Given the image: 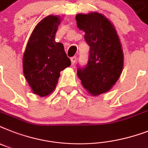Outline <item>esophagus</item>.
I'll return each instance as SVG.
<instances>
[{"instance_id": "esophagus-1", "label": "esophagus", "mask_w": 148, "mask_h": 148, "mask_svg": "<svg viewBox=\"0 0 148 148\" xmlns=\"http://www.w3.org/2000/svg\"><path fill=\"white\" fill-rule=\"evenodd\" d=\"M71 64H72V65H74V64H75V62H76V61H77V57H76V56H74V57H72L71 58Z\"/></svg>"}]
</instances>
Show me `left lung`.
<instances>
[{
    "instance_id": "1",
    "label": "left lung",
    "mask_w": 148,
    "mask_h": 148,
    "mask_svg": "<svg viewBox=\"0 0 148 148\" xmlns=\"http://www.w3.org/2000/svg\"><path fill=\"white\" fill-rule=\"evenodd\" d=\"M76 21L90 46L88 62L77 68V74L87 92L98 96L110 90L122 74V45L115 27L103 14H77Z\"/></svg>"
}]
</instances>
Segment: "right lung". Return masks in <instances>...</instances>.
<instances>
[{
    "label": "right lung",
    "instance_id": "right-lung-1",
    "mask_svg": "<svg viewBox=\"0 0 148 148\" xmlns=\"http://www.w3.org/2000/svg\"><path fill=\"white\" fill-rule=\"evenodd\" d=\"M60 16L49 15L32 31L23 58V74L35 94L46 97L55 90L60 72L71 65L64 45L55 41Z\"/></svg>",
    "mask_w": 148,
    "mask_h": 148
}]
</instances>
